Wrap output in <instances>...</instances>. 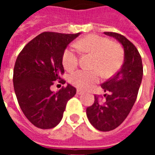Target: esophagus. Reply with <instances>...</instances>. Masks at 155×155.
Returning a JSON list of instances; mask_svg holds the SVG:
<instances>
[{"label":"esophagus","instance_id":"obj_1","mask_svg":"<svg viewBox=\"0 0 155 155\" xmlns=\"http://www.w3.org/2000/svg\"><path fill=\"white\" fill-rule=\"evenodd\" d=\"M76 93H77V94H84V92H83L82 91H81V90H77Z\"/></svg>","mask_w":155,"mask_h":155}]
</instances>
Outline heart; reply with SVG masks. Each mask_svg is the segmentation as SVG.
Listing matches in <instances>:
<instances>
[{"label":"heart","instance_id":"1","mask_svg":"<svg viewBox=\"0 0 155 155\" xmlns=\"http://www.w3.org/2000/svg\"><path fill=\"white\" fill-rule=\"evenodd\" d=\"M75 46L81 52L94 55V71L79 70L70 75L72 84L81 90H87L100 81L101 71L105 76L115 73L123 63L124 52L118 44L100 35L85 36L75 43ZM79 52L74 46H70L64 50L62 56V64L65 70L72 71L77 66Z\"/></svg>","mask_w":155,"mask_h":155}]
</instances>
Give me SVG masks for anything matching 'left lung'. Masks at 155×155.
Instances as JSON below:
<instances>
[{
  "label": "left lung",
  "instance_id": "8db88e82",
  "mask_svg": "<svg viewBox=\"0 0 155 155\" xmlns=\"http://www.w3.org/2000/svg\"><path fill=\"white\" fill-rule=\"evenodd\" d=\"M122 45L124 52L121 69L113 77L101 84L104 92V102L94 96V104L86 109L88 120L101 131H110L120 125L136 101L143 78V64L139 51L124 35L104 32Z\"/></svg>",
  "mask_w": 155,
  "mask_h": 155
}]
</instances>
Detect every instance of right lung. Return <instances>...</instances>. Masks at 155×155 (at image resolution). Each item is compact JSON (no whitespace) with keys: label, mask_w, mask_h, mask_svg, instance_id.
I'll return each instance as SVG.
<instances>
[{"label":"right lung","mask_w":155,"mask_h":155,"mask_svg":"<svg viewBox=\"0 0 155 155\" xmlns=\"http://www.w3.org/2000/svg\"><path fill=\"white\" fill-rule=\"evenodd\" d=\"M80 34L43 32L23 48L15 61L13 84L19 105L29 121L40 129L56 126L68 101L76 93L70 84L56 92L51 86L64 73V50Z\"/></svg>","instance_id":"obj_1"}]
</instances>
